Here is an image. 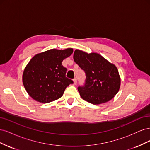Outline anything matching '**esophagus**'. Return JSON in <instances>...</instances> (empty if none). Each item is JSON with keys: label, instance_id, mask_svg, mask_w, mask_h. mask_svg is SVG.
Segmentation results:
<instances>
[{"label": "esophagus", "instance_id": "34e87169", "mask_svg": "<svg viewBox=\"0 0 150 150\" xmlns=\"http://www.w3.org/2000/svg\"><path fill=\"white\" fill-rule=\"evenodd\" d=\"M73 82H74V85H76V84H77V79H76V78H74V79H73Z\"/></svg>", "mask_w": 150, "mask_h": 150}]
</instances>
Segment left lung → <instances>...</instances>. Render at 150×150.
Segmentation results:
<instances>
[{
    "instance_id": "obj_1",
    "label": "left lung",
    "mask_w": 150,
    "mask_h": 150,
    "mask_svg": "<svg viewBox=\"0 0 150 150\" xmlns=\"http://www.w3.org/2000/svg\"><path fill=\"white\" fill-rule=\"evenodd\" d=\"M74 61L84 71L86 83L78 87L81 97L93 104L110 101L119 91L121 78L116 66L100 54L76 49Z\"/></svg>"
}]
</instances>
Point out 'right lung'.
<instances>
[{"mask_svg": "<svg viewBox=\"0 0 150 150\" xmlns=\"http://www.w3.org/2000/svg\"><path fill=\"white\" fill-rule=\"evenodd\" d=\"M73 49H50L37 54L27 66L22 83L27 93L36 101L47 103L62 97L66 88L73 83L66 77L62 61L70 56Z\"/></svg>", "mask_w": 150, "mask_h": 150, "instance_id": "right-lung-1", "label": "right lung"}]
</instances>
